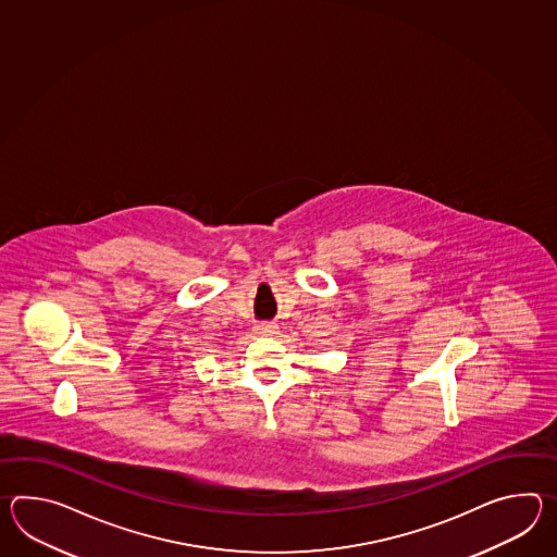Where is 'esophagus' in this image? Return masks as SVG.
Segmentation results:
<instances>
[{
  "mask_svg": "<svg viewBox=\"0 0 557 557\" xmlns=\"http://www.w3.org/2000/svg\"><path fill=\"white\" fill-rule=\"evenodd\" d=\"M253 332L258 335H265V337H272V335L277 334V325L272 322H261L253 327Z\"/></svg>",
  "mask_w": 557,
  "mask_h": 557,
  "instance_id": "obj_1",
  "label": "esophagus"
}]
</instances>
